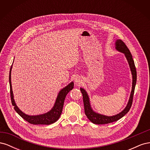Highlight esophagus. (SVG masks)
Segmentation results:
<instances>
[{"mask_svg":"<svg viewBox=\"0 0 150 150\" xmlns=\"http://www.w3.org/2000/svg\"><path fill=\"white\" fill-rule=\"evenodd\" d=\"M75 82L76 83V84H80V83H81V81L79 78H76L75 79Z\"/></svg>","mask_w":150,"mask_h":150,"instance_id":"esophagus-1","label":"esophagus"}]
</instances>
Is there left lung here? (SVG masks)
<instances>
[{"mask_svg":"<svg viewBox=\"0 0 150 150\" xmlns=\"http://www.w3.org/2000/svg\"><path fill=\"white\" fill-rule=\"evenodd\" d=\"M116 49L121 52L125 54V55L128 61L129 65L131 69V73L133 75V84H132V90H131V93L130 95V98L129 99V101L128 104H127L125 110L121 111L119 114H117L115 116H106L98 114V113L94 112L91 108L90 106L89 99L88 95L86 91L83 89L80 88L81 93L83 94V103H84V112L88 118L92 122L96 125H104V124H108L112 122L116 121L118 120L121 119L122 117H123L127 112H128L130 108L131 107L133 103V95L134 92V88L136 86V83H137V69H136V67L134 65V60L132 57V55L129 51V49L126 46V45L122 40L120 39L116 40Z\"/></svg>","mask_w":150,"mask_h":150,"instance_id":"8db88e82","label":"left lung"}]
</instances>
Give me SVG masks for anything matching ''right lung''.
<instances>
[{
	"mask_svg": "<svg viewBox=\"0 0 150 150\" xmlns=\"http://www.w3.org/2000/svg\"><path fill=\"white\" fill-rule=\"evenodd\" d=\"M11 69L12 66L11 67L10 73H9V83H10V93H11V98L12 106H13V108L19 114L22 118L25 120L26 121L29 122V123L33 125H50L56 122L61 115L62 111L63 106H64V102L65 98L67 93H69L71 90H72L74 88V83L72 82L69 84H68L66 87L63 88L59 93L58 94L57 98L54 104V107L52 110L47 113H45L43 115H38V116H29L27 115L23 112H22L19 108H17V105L15 103L14 99H13V96L12 89L11 85Z\"/></svg>",
	"mask_w": 150,
	"mask_h": 150,
	"instance_id": "right-lung-1",
	"label": "right lung"
}]
</instances>
